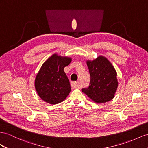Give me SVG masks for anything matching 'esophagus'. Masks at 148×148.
I'll return each instance as SVG.
<instances>
[{
    "label": "esophagus",
    "instance_id": "obj_1",
    "mask_svg": "<svg viewBox=\"0 0 148 148\" xmlns=\"http://www.w3.org/2000/svg\"><path fill=\"white\" fill-rule=\"evenodd\" d=\"M79 82H73L71 83V86L73 88H77L79 86Z\"/></svg>",
    "mask_w": 148,
    "mask_h": 148
}]
</instances>
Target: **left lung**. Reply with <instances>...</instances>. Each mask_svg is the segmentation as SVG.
<instances>
[{"mask_svg":"<svg viewBox=\"0 0 148 148\" xmlns=\"http://www.w3.org/2000/svg\"><path fill=\"white\" fill-rule=\"evenodd\" d=\"M90 81L88 88L82 89L90 99L98 104L112 100L118 86L117 73L109 60L103 56L87 60Z\"/></svg>","mask_w":148,"mask_h":148,"instance_id":"obj_1","label":"left lung"}]
</instances>
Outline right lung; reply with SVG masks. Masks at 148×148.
<instances>
[{
	"label": "right lung",
	"instance_id": "obj_1",
	"mask_svg": "<svg viewBox=\"0 0 148 148\" xmlns=\"http://www.w3.org/2000/svg\"><path fill=\"white\" fill-rule=\"evenodd\" d=\"M71 60L69 57L54 54L42 65L35 79V88L43 101L57 104L69 95L71 85L64 69Z\"/></svg>",
	"mask_w": 148,
	"mask_h": 148
}]
</instances>
